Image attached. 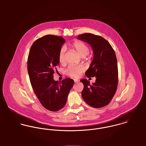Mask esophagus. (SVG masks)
<instances>
[{"instance_id": "esophagus-1", "label": "esophagus", "mask_w": 146, "mask_h": 146, "mask_svg": "<svg viewBox=\"0 0 146 146\" xmlns=\"http://www.w3.org/2000/svg\"><path fill=\"white\" fill-rule=\"evenodd\" d=\"M74 82L75 83H78V82H79V80L78 79H74Z\"/></svg>"}]
</instances>
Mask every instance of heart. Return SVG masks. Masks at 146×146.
Instances as JSON below:
<instances>
[{
    "instance_id": "b5f03b06",
    "label": "heart",
    "mask_w": 146,
    "mask_h": 146,
    "mask_svg": "<svg viewBox=\"0 0 146 146\" xmlns=\"http://www.w3.org/2000/svg\"><path fill=\"white\" fill-rule=\"evenodd\" d=\"M71 46L82 57H84L89 52V48L84 42L75 40L71 44ZM65 51V48L63 47L60 49L58 54V60L61 64H63L66 62ZM83 71L84 68L82 66L70 65L66 69V73L71 78H77L80 76Z\"/></svg>"
}]
</instances>
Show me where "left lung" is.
I'll return each mask as SVG.
<instances>
[{"mask_svg": "<svg viewBox=\"0 0 146 146\" xmlns=\"http://www.w3.org/2000/svg\"><path fill=\"white\" fill-rule=\"evenodd\" d=\"M78 39L90 44L93 51V60L85 72L88 78L96 76L94 83L86 79L83 83L82 96L84 101L94 108L108 104L114 96L118 84V68L114 50L103 37L90 33L79 35Z\"/></svg>", "mask_w": 146, "mask_h": 146, "instance_id": "left-lung-1", "label": "left lung"}]
</instances>
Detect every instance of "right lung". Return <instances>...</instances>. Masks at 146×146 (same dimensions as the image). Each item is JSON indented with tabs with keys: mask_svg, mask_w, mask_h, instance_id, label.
Returning a JSON list of instances; mask_svg holds the SVG:
<instances>
[{
	"mask_svg": "<svg viewBox=\"0 0 146 146\" xmlns=\"http://www.w3.org/2000/svg\"><path fill=\"white\" fill-rule=\"evenodd\" d=\"M65 42L62 36L45 35L33 44L28 56L27 71L33 89L42 106L50 111L65 106L74 84L70 78L60 83L53 79L60 63L58 54Z\"/></svg>",
	"mask_w": 146,
	"mask_h": 146,
	"instance_id": "1",
	"label": "right lung"
}]
</instances>
